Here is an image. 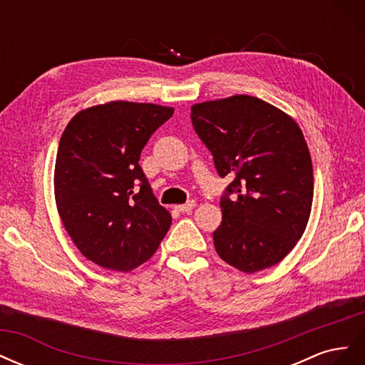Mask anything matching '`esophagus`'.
I'll list each match as a JSON object with an SVG mask.
<instances>
[{
  "mask_svg": "<svg viewBox=\"0 0 365 365\" xmlns=\"http://www.w3.org/2000/svg\"><path fill=\"white\" fill-rule=\"evenodd\" d=\"M195 205H196L195 201H189V202H185V204H182V205H176L175 208L178 210V212H181V213H189L190 210L195 208Z\"/></svg>",
  "mask_w": 365,
  "mask_h": 365,
  "instance_id": "34e87169",
  "label": "esophagus"
}]
</instances>
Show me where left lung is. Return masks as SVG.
Wrapping results in <instances>:
<instances>
[{
	"label": "left lung",
	"instance_id": "obj_1",
	"mask_svg": "<svg viewBox=\"0 0 365 365\" xmlns=\"http://www.w3.org/2000/svg\"><path fill=\"white\" fill-rule=\"evenodd\" d=\"M190 115L217 173L235 178L220 200L216 252L242 272L274 267L302 239L311 216L314 169L300 126L247 94L196 103Z\"/></svg>",
	"mask_w": 365,
	"mask_h": 365
}]
</instances>
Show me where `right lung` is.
Returning a JSON list of instances; mask_svg holds the SVG:
<instances>
[{
    "label": "right lung",
    "mask_w": 365,
    "mask_h": 365,
    "mask_svg": "<svg viewBox=\"0 0 365 365\" xmlns=\"http://www.w3.org/2000/svg\"><path fill=\"white\" fill-rule=\"evenodd\" d=\"M172 114L170 106L114 101L82 109L63 130L54 200L74 245L98 267L135 269L170 228L172 216L158 204L138 161Z\"/></svg>",
    "instance_id": "1"
}]
</instances>
